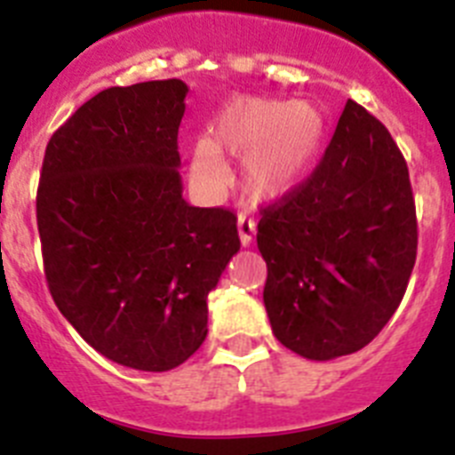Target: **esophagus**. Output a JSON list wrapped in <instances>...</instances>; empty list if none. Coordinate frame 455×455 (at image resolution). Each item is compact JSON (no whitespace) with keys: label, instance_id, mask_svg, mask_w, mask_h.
Masks as SVG:
<instances>
[{"label":"esophagus","instance_id":"obj_1","mask_svg":"<svg viewBox=\"0 0 455 455\" xmlns=\"http://www.w3.org/2000/svg\"><path fill=\"white\" fill-rule=\"evenodd\" d=\"M236 225H239L241 243H243V246H251L252 236H255V230H257V223L252 219H248L246 214H239V220H236Z\"/></svg>","mask_w":455,"mask_h":455}]
</instances>
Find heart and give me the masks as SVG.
<instances>
[{"instance_id": "1", "label": "heart", "mask_w": 455, "mask_h": 455, "mask_svg": "<svg viewBox=\"0 0 455 455\" xmlns=\"http://www.w3.org/2000/svg\"><path fill=\"white\" fill-rule=\"evenodd\" d=\"M323 136L325 118L315 104L235 100L214 120L209 140H200L193 150V178L220 187L228 180L223 155L243 156L241 184L252 198H283L303 182Z\"/></svg>"}]
</instances>
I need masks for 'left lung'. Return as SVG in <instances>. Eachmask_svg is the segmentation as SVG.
I'll use <instances>...</instances> for the list:
<instances>
[{"label":"left lung","mask_w":455,"mask_h":455,"mask_svg":"<svg viewBox=\"0 0 455 455\" xmlns=\"http://www.w3.org/2000/svg\"><path fill=\"white\" fill-rule=\"evenodd\" d=\"M259 214L277 341L307 360L367 347L399 307L417 259L408 166L385 124L348 100L315 172Z\"/></svg>","instance_id":"1"}]
</instances>
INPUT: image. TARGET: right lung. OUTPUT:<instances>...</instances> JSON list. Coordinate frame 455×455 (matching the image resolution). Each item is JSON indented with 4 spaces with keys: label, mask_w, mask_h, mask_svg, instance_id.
Here are the masks:
<instances>
[{
    "label": "right lung",
    "mask_w": 455,
    "mask_h": 455,
    "mask_svg": "<svg viewBox=\"0 0 455 455\" xmlns=\"http://www.w3.org/2000/svg\"><path fill=\"white\" fill-rule=\"evenodd\" d=\"M182 79L114 86L47 143L38 219L47 287L104 357L168 371L207 337V296L241 241L236 216L182 198Z\"/></svg>",
    "instance_id": "obj_1"
}]
</instances>
